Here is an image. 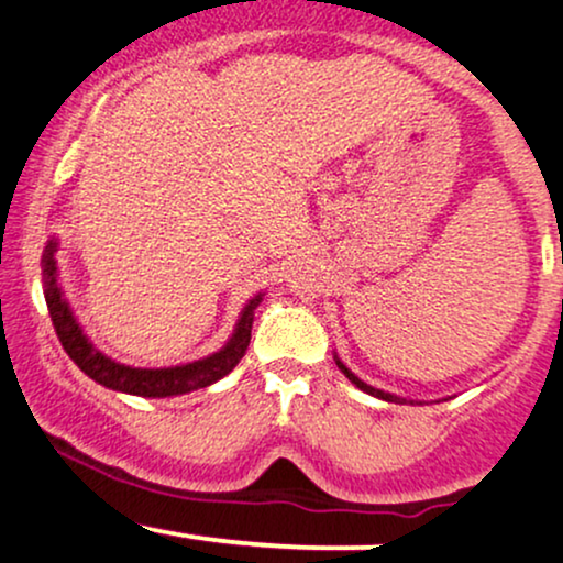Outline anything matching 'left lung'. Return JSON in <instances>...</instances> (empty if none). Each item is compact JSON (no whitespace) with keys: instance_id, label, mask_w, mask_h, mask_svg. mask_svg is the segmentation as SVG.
<instances>
[{"instance_id":"8db88e82","label":"left lung","mask_w":563,"mask_h":563,"mask_svg":"<svg viewBox=\"0 0 563 563\" xmlns=\"http://www.w3.org/2000/svg\"><path fill=\"white\" fill-rule=\"evenodd\" d=\"M335 365H339V371H341V373H344V376H346L349 380H352V384H354V386H357V389H363V391H367V394H373V397H378V399H386V402H405V399L394 397V394H389V391H380V389H373V386H367V384H365V380H360L357 376H354V373H352V371H349V367H346L344 363H341V360H339V357H335Z\"/></svg>"}]
</instances>
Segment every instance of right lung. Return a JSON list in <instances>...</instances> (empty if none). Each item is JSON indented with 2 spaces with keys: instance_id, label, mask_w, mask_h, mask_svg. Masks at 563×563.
<instances>
[{
  "instance_id": "obj_1",
  "label": "right lung",
  "mask_w": 563,
  "mask_h": 563,
  "mask_svg": "<svg viewBox=\"0 0 563 563\" xmlns=\"http://www.w3.org/2000/svg\"><path fill=\"white\" fill-rule=\"evenodd\" d=\"M55 251H57V241L53 238L42 256L44 299H47L49 318H53L55 333L57 339H60L63 349L68 352V357L100 386H106V389H113V391L134 394V397H158V399L177 397V394L206 389V386L217 384L219 378L228 376L232 367L241 363L245 349H249L251 325H254V309L260 307L262 294L254 296V299L245 303L241 320H238L235 331H232L228 344L219 349V352L209 354V357L196 360V363H187V365L153 367V371L151 367H129V365L115 363L111 357H106L102 352H97L92 341L84 335L81 325L76 322L74 312H70L68 301L63 299L60 286H57Z\"/></svg>"
}]
</instances>
